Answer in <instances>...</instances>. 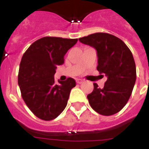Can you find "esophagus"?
Here are the masks:
<instances>
[{"instance_id": "1", "label": "esophagus", "mask_w": 149, "mask_h": 149, "mask_svg": "<svg viewBox=\"0 0 149 149\" xmlns=\"http://www.w3.org/2000/svg\"><path fill=\"white\" fill-rule=\"evenodd\" d=\"M77 84H82V83H83V79H77Z\"/></svg>"}]
</instances>
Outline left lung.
I'll list each match as a JSON object with an SVG mask.
<instances>
[{
    "mask_svg": "<svg viewBox=\"0 0 149 149\" xmlns=\"http://www.w3.org/2000/svg\"><path fill=\"white\" fill-rule=\"evenodd\" d=\"M97 50V70L107 79L103 88L93 84L87 95L91 107L100 114L113 115L126 105L136 80V66L131 50L122 40L108 33L97 32L79 38Z\"/></svg>",
    "mask_w": 149,
    "mask_h": 149,
    "instance_id": "left-lung-1",
    "label": "left lung"
}]
</instances>
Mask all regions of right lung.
Wrapping results in <instances>:
<instances>
[{"mask_svg": "<svg viewBox=\"0 0 149 149\" xmlns=\"http://www.w3.org/2000/svg\"><path fill=\"white\" fill-rule=\"evenodd\" d=\"M77 38L43 37L31 44L20 63L18 85L22 97L32 113L44 120L57 118L67 104L70 91L76 86L69 77L56 84L57 66L64 63V56L77 42Z\"/></svg>", "mask_w": 149, "mask_h": 149, "instance_id": "1", "label": "right lung"}]
</instances>
